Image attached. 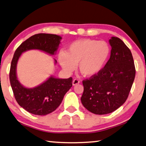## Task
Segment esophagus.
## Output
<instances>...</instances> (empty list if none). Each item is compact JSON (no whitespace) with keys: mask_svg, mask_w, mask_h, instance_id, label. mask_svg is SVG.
I'll use <instances>...</instances> for the list:
<instances>
[{"mask_svg":"<svg viewBox=\"0 0 146 146\" xmlns=\"http://www.w3.org/2000/svg\"><path fill=\"white\" fill-rule=\"evenodd\" d=\"M80 83V81H79L78 79H74V80H73V86H75L76 84H78Z\"/></svg>","mask_w":146,"mask_h":146,"instance_id":"34e87169","label":"esophagus"}]
</instances>
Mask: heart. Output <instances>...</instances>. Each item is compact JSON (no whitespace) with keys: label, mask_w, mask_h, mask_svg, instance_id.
<instances>
[{"label":"heart","mask_w":146,"mask_h":146,"mask_svg":"<svg viewBox=\"0 0 146 146\" xmlns=\"http://www.w3.org/2000/svg\"><path fill=\"white\" fill-rule=\"evenodd\" d=\"M110 54V48L104 41L81 39L70 44L67 51H61L58 59L62 68L71 73L78 64V70L86 77H92L104 67Z\"/></svg>","instance_id":"obj_1"}]
</instances>
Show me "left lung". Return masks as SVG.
I'll return each instance as SVG.
<instances>
[{
    "instance_id": "obj_1",
    "label": "left lung",
    "mask_w": 146,
    "mask_h": 146,
    "mask_svg": "<svg viewBox=\"0 0 146 146\" xmlns=\"http://www.w3.org/2000/svg\"><path fill=\"white\" fill-rule=\"evenodd\" d=\"M111 55L102 71L83 80L81 102L96 115L117 110L127 100L135 76L134 60L130 49L118 37L109 40Z\"/></svg>"
}]
</instances>
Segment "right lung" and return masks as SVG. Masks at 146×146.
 I'll list each match as a JSON object with an SVG mask.
<instances>
[{
  "label": "right lung",
  "mask_w": 146,
  "mask_h": 146,
  "mask_svg": "<svg viewBox=\"0 0 146 146\" xmlns=\"http://www.w3.org/2000/svg\"><path fill=\"white\" fill-rule=\"evenodd\" d=\"M61 39L60 36L53 34L34 35L22 43L14 53L9 71L12 90L19 106L33 115H46L54 111L60 106L65 94L72 87L73 78H58L51 75L37 86L26 88L17 78L19 59L23 53L31 49H37L49 55H55ZM54 62L56 64L55 59Z\"/></svg>",
  "instance_id": "right-lung-1"
}]
</instances>
